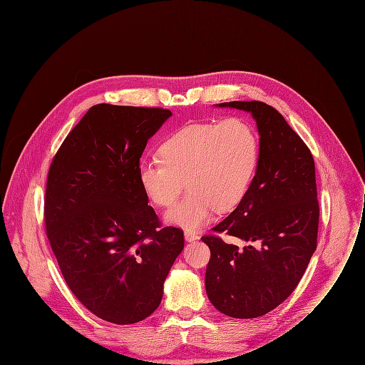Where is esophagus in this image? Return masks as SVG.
I'll return each instance as SVG.
<instances>
[{"label": "esophagus", "mask_w": 365, "mask_h": 365, "mask_svg": "<svg viewBox=\"0 0 365 365\" xmlns=\"http://www.w3.org/2000/svg\"><path fill=\"white\" fill-rule=\"evenodd\" d=\"M184 238H185V241H188V242H192V241H197L200 237H198V234H195L194 231H190V230H187V231H184Z\"/></svg>", "instance_id": "esophagus-1"}]
</instances>
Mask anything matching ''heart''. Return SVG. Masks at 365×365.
Instances as JSON below:
<instances>
[{
  "label": "heart",
  "mask_w": 365,
  "mask_h": 365,
  "mask_svg": "<svg viewBox=\"0 0 365 365\" xmlns=\"http://www.w3.org/2000/svg\"><path fill=\"white\" fill-rule=\"evenodd\" d=\"M160 155L163 161L140 163V185L154 204L170 207L185 181L190 194L165 214V221L197 230L215 211L228 212L244 200L258 164V137L240 117L194 123L173 133Z\"/></svg>",
  "instance_id": "obj_1"
}]
</instances>
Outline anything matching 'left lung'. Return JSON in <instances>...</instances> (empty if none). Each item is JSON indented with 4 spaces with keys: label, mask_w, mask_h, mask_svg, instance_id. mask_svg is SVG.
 <instances>
[{
    "label": "left lung",
    "mask_w": 365,
    "mask_h": 365,
    "mask_svg": "<svg viewBox=\"0 0 365 365\" xmlns=\"http://www.w3.org/2000/svg\"><path fill=\"white\" fill-rule=\"evenodd\" d=\"M250 113L259 135L255 175L244 200L215 228L244 248L202 237L211 258L205 289L211 304L232 318H257L278 307L298 285L317 248L318 201L314 158L271 106L215 104Z\"/></svg>",
    "instance_id": "left-lung-1"
}]
</instances>
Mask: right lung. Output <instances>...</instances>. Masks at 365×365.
I'll return each mask as SVG.
<instances>
[{
    "label": "right lung",
    "mask_w": 365,
    "mask_h": 365,
    "mask_svg": "<svg viewBox=\"0 0 365 365\" xmlns=\"http://www.w3.org/2000/svg\"><path fill=\"white\" fill-rule=\"evenodd\" d=\"M171 115L97 104L50 167L44 214L51 248L80 302L113 324L143 321L158 308L184 248L180 228H160L138 181L147 141Z\"/></svg>",
    "instance_id": "add662e5"
}]
</instances>
